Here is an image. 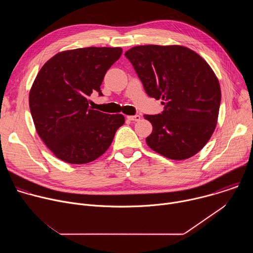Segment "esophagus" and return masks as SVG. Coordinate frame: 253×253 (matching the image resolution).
Masks as SVG:
<instances>
[{
    "instance_id": "34e87169",
    "label": "esophagus",
    "mask_w": 253,
    "mask_h": 253,
    "mask_svg": "<svg viewBox=\"0 0 253 253\" xmlns=\"http://www.w3.org/2000/svg\"><path fill=\"white\" fill-rule=\"evenodd\" d=\"M127 118L130 120V121H139L141 119L140 115H133V116H127Z\"/></svg>"
}]
</instances>
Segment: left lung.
I'll use <instances>...</instances> for the list:
<instances>
[{"mask_svg":"<svg viewBox=\"0 0 253 253\" xmlns=\"http://www.w3.org/2000/svg\"><path fill=\"white\" fill-rule=\"evenodd\" d=\"M148 96L164 110L144 115L152 126L147 145L172 160L198 153L217 124L221 90L208 63L180 45L136 46L125 53Z\"/></svg>","mask_w":253,"mask_h":253,"instance_id":"obj_1","label":"left lung"}]
</instances>
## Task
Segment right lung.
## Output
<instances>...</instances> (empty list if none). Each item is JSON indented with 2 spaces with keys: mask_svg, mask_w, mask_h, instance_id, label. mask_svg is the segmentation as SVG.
Instances as JSON below:
<instances>
[{
  "mask_svg": "<svg viewBox=\"0 0 253 253\" xmlns=\"http://www.w3.org/2000/svg\"><path fill=\"white\" fill-rule=\"evenodd\" d=\"M120 47H88L60 52L39 71L29 94L32 118L40 138L60 160L85 164L110 147L122 114H105L89 106Z\"/></svg>",
  "mask_w": 253,
  "mask_h": 253,
  "instance_id": "obj_1",
  "label": "right lung"
}]
</instances>
